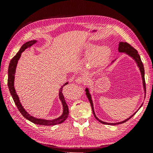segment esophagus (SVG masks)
Instances as JSON below:
<instances>
[{
  "mask_svg": "<svg viewBox=\"0 0 153 153\" xmlns=\"http://www.w3.org/2000/svg\"><path fill=\"white\" fill-rule=\"evenodd\" d=\"M77 84H85L87 82V78L85 77H83V76H80V77H77V78L75 80Z\"/></svg>",
  "mask_w": 153,
  "mask_h": 153,
  "instance_id": "obj_1",
  "label": "esophagus"
}]
</instances>
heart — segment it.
Segmentation results:
<instances>
[{"instance_id":"heart-1","label":"heart","mask_w":153,"mask_h":153,"mask_svg":"<svg viewBox=\"0 0 153 153\" xmlns=\"http://www.w3.org/2000/svg\"><path fill=\"white\" fill-rule=\"evenodd\" d=\"M91 49H93V45L91 44H88L86 46L87 50H90ZM108 53H109V49L107 46L102 45L96 47L91 51L88 57V62L91 64H97V63L101 62L107 56Z\"/></svg>"}]
</instances>
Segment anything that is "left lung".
<instances>
[{"instance_id":"left-lung-1","label":"left lung","mask_w":153,"mask_h":153,"mask_svg":"<svg viewBox=\"0 0 153 153\" xmlns=\"http://www.w3.org/2000/svg\"><path fill=\"white\" fill-rule=\"evenodd\" d=\"M118 51L120 53H123L124 54H126L130 56V57L132 58L134 60L135 63H137V67L138 68L140 72V74H141V77H142V80H143V89H144V98H145V96H146V85H145V79H144V65L143 64V62L142 61H141L140 59V57L139 54H138V51L136 50L134 48H132V47L129 45L128 43H127L126 42H123V41H120V43H119V45H118ZM118 58H116L114 60H113L112 62L110 65H108V67L106 68V69L109 68L111 65H112L114 63L116 59H117ZM106 69H105V70ZM85 94L86 96H87L88 98V100L90 101V103L91 104V109H92V112L94 114V117L96 118V119L97 120H98L100 123H101L104 124H108V125H117V124H123L124 123H126V121H128L130 119V118H132L133 116H134L136 113L137 112V111L140 109V108L142 107V105L143 104V103L140 105V106L139 107V108L137 110V112H135L133 114H132L131 116H130L129 118H126V120H124L123 121H121V122H118V123H106V122H104L101 120H100V119L97 117L95 112H94V104H93V101H92V98H91V96L90 94V89L88 88H85Z\"/></svg>"}]
</instances>
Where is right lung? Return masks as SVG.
Listing matches in <instances>:
<instances>
[{
  "label": "right lung",
  "mask_w": 153,
  "mask_h": 153,
  "mask_svg": "<svg viewBox=\"0 0 153 153\" xmlns=\"http://www.w3.org/2000/svg\"><path fill=\"white\" fill-rule=\"evenodd\" d=\"M37 40H31L29 41H27L25 43H24L21 48L20 50L18 51L17 53L14 57L12 59L10 60V62L9 63V70H8V87H9L10 93L11 96L13 97V99L14 102H15V105L19 110V112L21 113L25 118L27 120L31 122V123H34L35 124L39 125H43V126H51V125H56L61 124L64 122L66 119L68 118L69 116V109L68 106L66 102L65 101L64 97H63L62 90L63 87L65 85L68 84V82L65 83L63 85L61 86V88L59 90V98L61 102H62V107H63V112L62 114L59 117L55 119H52V120H47V119L44 118H38L34 117L33 116L30 115L29 112H27L26 110L25 109L24 107L22 105L20 100H19V96L16 94L15 86H14V83H15V76L16 72V65H17L18 61L20 59L21 56V53H23L25 50L30 48L33 44L37 43Z\"/></svg>",
  "instance_id": "1"
}]
</instances>
